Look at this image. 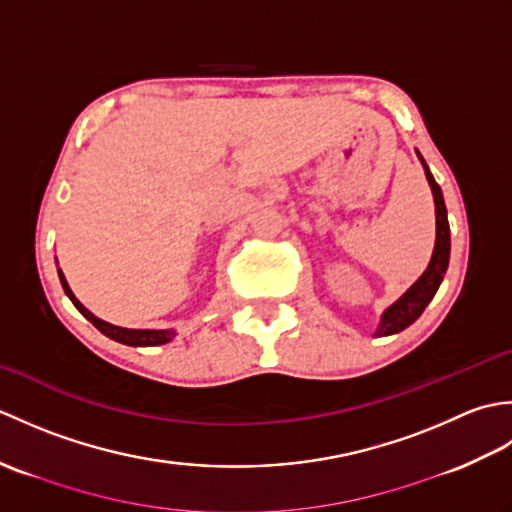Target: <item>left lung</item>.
I'll return each mask as SVG.
<instances>
[{"mask_svg": "<svg viewBox=\"0 0 512 512\" xmlns=\"http://www.w3.org/2000/svg\"><path fill=\"white\" fill-rule=\"evenodd\" d=\"M422 165H424V160H422ZM424 173H427V180H429L431 191H433V200H436V222H438L436 248H433V257L429 262V268L424 270L422 277L394 303V306L385 310L383 321H380V328L376 332L378 336L396 334L400 330L409 328V325L420 317L422 310L427 308V303L433 299V295H436L440 281H442L444 273H447V266H449L451 235H449L447 206H444L442 191L438 187V182L433 180L427 165H424Z\"/></svg>", "mask_w": 512, "mask_h": 512, "instance_id": "8db88e82", "label": "left lung"}]
</instances>
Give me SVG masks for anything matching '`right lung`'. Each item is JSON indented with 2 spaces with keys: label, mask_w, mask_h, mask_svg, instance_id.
Wrapping results in <instances>:
<instances>
[{
  "label": "right lung",
  "mask_w": 512,
  "mask_h": 512,
  "mask_svg": "<svg viewBox=\"0 0 512 512\" xmlns=\"http://www.w3.org/2000/svg\"><path fill=\"white\" fill-rule=\"evenodd\" d=\"M59 279H61V286L65 290V295L70 297V301L74 303V308L79 310L85 319H88L96 330H101L105 336H110V339L118 341V343H125V345H134V347H147V345H162V343H169L173 339V332L171 330H127V328H118V325L112 323H105L101 319H96L94 314L83 308L79 299L72 295V290L68 286V281H65L63 273L59 270Z\"/></svg>",
  "instance_id": "1"
}]
</instances>
